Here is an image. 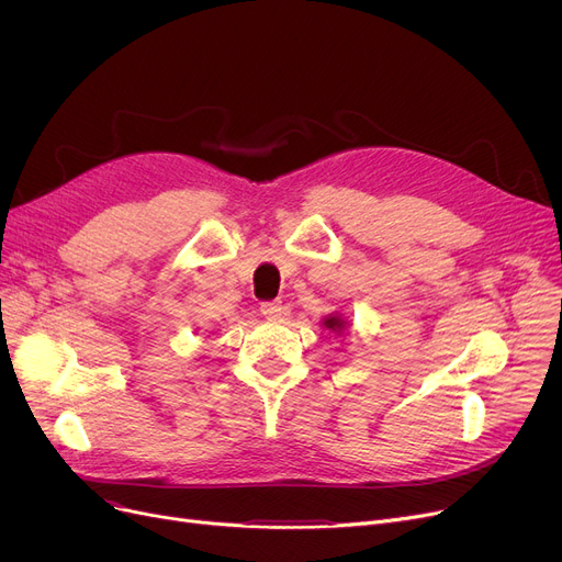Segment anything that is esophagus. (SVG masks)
<instances>
[{
  "mask_svg": "<svg viewBox=\"0 0 562 562\" xmlns=\"http://www.w3.org/2000/svg\"><path fill=\"white\" fill-rule=\"evenodd\" d=\"M259 312L266 316V318H280L282 314V303L280 301H263L259 305Z\"/></svg>",
  "mask_w": 562,
  "mask_h": 562,
  "instance_id": "esophagus-1",
  "label": "esophagus"
}]
</instances>
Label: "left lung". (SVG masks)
Returning a JSON list of instances; mask_svg holds the SVG:
<instances>
[{
    "label": "left lung",
    "instance_id": "1",
    "mask_svg": "<svg viewBox=\"0 0 562 562\" xmlns=\"http://www.w3.org/2000/svg\"><path fill=\"white\" fill-rule=\"evenodd\" d=\"M323 326H326L328 330H337L339 333L344 328V321L339 316H330V318L323 321Z\"/></svg>",
    "mask_w": 562,
    "mask_h": 562
}]
</instances>
